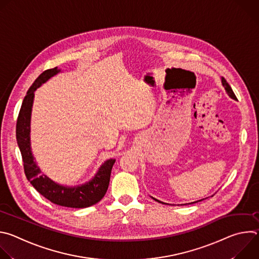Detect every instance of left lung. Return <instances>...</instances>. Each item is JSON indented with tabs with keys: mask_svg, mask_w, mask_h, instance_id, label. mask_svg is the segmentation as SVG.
I'll list each match as a JSON object with an SVG mask.
<instances>
[{
	"mask_svg": "<svg viewBox=\"0 0 259 259\" xmlns=\"http://www.w3.org/2000/svg\"><path fill=\"white\" fill-rule=\"evenodd\" d=\"M221 83H223V86L225 87V89H226L227 93L229 94V96H230L231 98H233V99H237V97H236V95H235L234 91L232 90L231 86L229 85V83L226 81V79H225L224 77H221ZM152 198H153V197H152ZM153 199H154V200H156V201H158L159 203H162L161 201H159V200H157V199H155V198H153ZM200 201H203V200H200ZM200 201H197V202H200ZM197 202H193V203H191V204H194V203H197Z\"/></svg>",
	"mask_w": 259,
	"mask_h": 259,
	"instance_id": "1",
	"label": "left lung"
}]
</instances>
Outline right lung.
<instances>
[{
    "label": "right lung",
    "instance_id": "right-lung-1",
    "mask_svg": "<svg viewBox=\"0 0 259 259\" xmlns=\"http://www.w3.org/2000/svg\"><path fill=\"white\" fill-rule=\"evenodd\" d=\"M59 71L60 69L57 66L43 71L29 87L17 118L16 140L22 156L25 176L36 191L56 205L70 208H86L98 203L104 197L116 160L109 159L105 161L90 181L77 187H65L42 174L41 169L34 162L30 150V116L34 91Z\"/></svg>",
    "mask_w": 259,
    "mask_h": 259
}]
</instances>
